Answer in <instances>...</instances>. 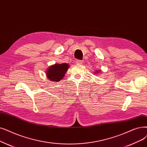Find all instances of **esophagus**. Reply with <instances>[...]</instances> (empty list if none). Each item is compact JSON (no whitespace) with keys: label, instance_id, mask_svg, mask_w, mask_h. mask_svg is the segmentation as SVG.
<instances>
[{"label":"esophagus","instance_id":"1","mask_svg":"<svg viewBox=\"0 0 147 147\" xmlns=\"http://www.w3.org/2000/svg\"><path fill=\"white\" fill-rule=\"evenodd\" d=\"M76 64H78V65H82L83 63V61L81 60H77L76 61Z\"/></svg>","mask_w":147,"mask_h":147}]
</instances>
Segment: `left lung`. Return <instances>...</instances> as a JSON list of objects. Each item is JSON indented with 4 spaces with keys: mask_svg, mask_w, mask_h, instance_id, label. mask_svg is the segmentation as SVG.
I'll use <instances>...</instances> for the list:
<instances>
[{
    "mask_svg": "<svg viewBox=\"0 0 147 147\" xmlns=\"http://www.w3.org/2000/svg\"><path fill=\"white\" fill-rule=\"evenodd\" d=\"M99 71H100V72H99V71H95V74H96V73H97V74H98L99 72H100V69Z\"/></svg>",
    "mask_w": 147,
    "mask_h": 147,
    "instance_id": "left-lung-1",
    "label": "left lung"
}]
</instances>
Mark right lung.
Wrapping results in <instances>:
<instances>
[{
    "instance_id": "obj_1",
    "label": "right lung",
    "mask_w": 147,
    "mask_h": 147,
    "mask_svg": "<svg viewBox=\"0 0 147 147\" xmlns=\"http://www.w3.org/2000/svg\"><path fill=\"white\" fill-rule=\"evenodd\" d=\"M69 67L67 63H55L50 66L46 71L47 79L52 82H59L64 78Z\"/></svg>"
}]
</instances>
